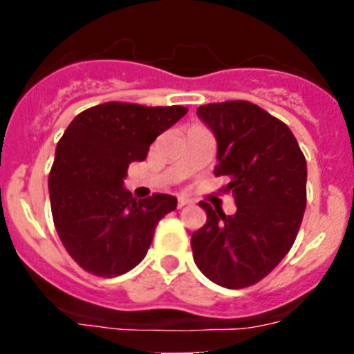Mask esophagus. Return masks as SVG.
<instances>
[{
	"mask_svg": "<svg viewBox=\"0 0 354 354\" xmlns=\"http://www.w3.org/2000/svg\"><path fill=\"white\" fill-rule=\"evenodd\" d=\"M193 200L186 198V196H179V200H177V207H186V205H192Z\"/></svg>",
	"mask_w": 354,
	"mask_h": 354,
	"instance_id": "1",
	"label": "esophagus"
}]
</instances>
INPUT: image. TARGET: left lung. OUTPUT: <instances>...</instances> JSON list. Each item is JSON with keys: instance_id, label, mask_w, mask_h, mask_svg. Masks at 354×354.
Segmentation results:
<instances>
[{"instance_id": "1", "label": "left lung", "mask_w": 354, "mask_h": 354, "mask_svg": "<svg viewBox=\"0 0 354 354\" xmlns=\"http://www.w3.org/2000/svg\"><path fill=\"white\" fill-rule=\"evenodd\" d=\"M196 113L218 142L216 177H227L236 214L207 202V221L192 236L198 270L227 289L261 282L298 236L306 207V161L282 120L248 101L204 104Z\"/></svg>"}]
</instances>
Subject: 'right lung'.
<instances>
[{
  "label": "right lung",
  "mask_w": 354,
  "mask_h": 354,
  "mask_svg": "<svg viewBox=\"0 0 354 354\" xmlns=\"http://www.w3.org/2000/svg\"><path fill=\"white\" fill-rule=\"evenodd\" d=\"M187 113L184 106L104 102L84 109L56 145L49 198L62 245L80 268L97 277H118L138 266L159 220L177 198L154 193L136 200L124 189L133 161Z\"/></svg>",
  "instance_id": "1"
}]
</instances>
